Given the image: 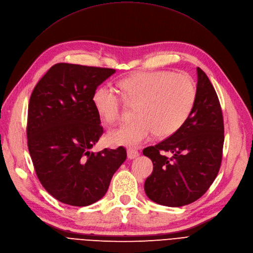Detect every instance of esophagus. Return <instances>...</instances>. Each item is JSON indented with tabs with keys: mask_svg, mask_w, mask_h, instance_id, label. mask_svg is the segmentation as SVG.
Here are the masks:
<instances>
[{
	"mask_svg": "<svg viewBox=\"0 0 253 253\" xmlns=\"http://www.w3.org/2000/svg\"><path fill=\"white\" fill-rule=\"evenodd\" d=\"M138 156H139V152L136 149H133V148L127 149V158L129 160H134L138 158Z\"/></svg>",
	"mask_w": 253,
	"mask_h": 253,
	"instance_id": "obj_1",
	"label": "esophagus"
}]
</instances>
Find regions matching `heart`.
I'll return each mask as SVG.
<instances>
[{"label":"heart","mask_w":253,"mask_h":253,"mask_svg":"<svg viewBox=\"0 0 253 253\" xmlns=\"http://www.w3.org/2000/svg\"><path fill=\"white\" fill-rule=\"evenodd\" d=\"M124 97L136 105L133 123L112 129L108 140L114 145L137 147L154 133L174 135L189 117L197 98L196 84L183 73L169 71L142 72L120 82ZM93 105L107 124H115L124 115V99L112 87L95 90Z\"/></svg>","instance_id":"heart-1"}]
</instances>
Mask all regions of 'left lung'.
Here are the masks:
<instances>
[{"mask_svg":"<svg viewBox=\"0 0 253 253\" xmlns=\"http://www.w3.org/2000/svg\"><path fill=\"white\" fill-rule=\"evenodd\" d=\"M197 98L176 133L143 150L153 164L145 180L147 197L163 206L181 207L200 199L218 174L224 141L223 118L216 91L205 72L197 68ZM164 152L172 153L171 159Z\"/></svg>","mask_w":253,"mask_h":253,"instance_id":"8db88e82","label":"left lung"}]
</instances>
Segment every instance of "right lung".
I'll list each match as a JSON object with an SVG mask.
<instances>
[{"mask_svg":"<svg viewBox=\"0 0 253 253\" xmlns=\"http://www.w3.org/2000/svg\"><path fill=\"white\" fill-rule=\"evenodd\" d=\"M114 73V69L59 63L32 92L30 155L43 187L67 205L84 207L101 200L126 159L123 146L90 151L104 133L93 94Z\"/></svg>","mask_w":253,"mask_h":253,"instance_id":"right-lung-1","label":"right lung"}]
</instances>
